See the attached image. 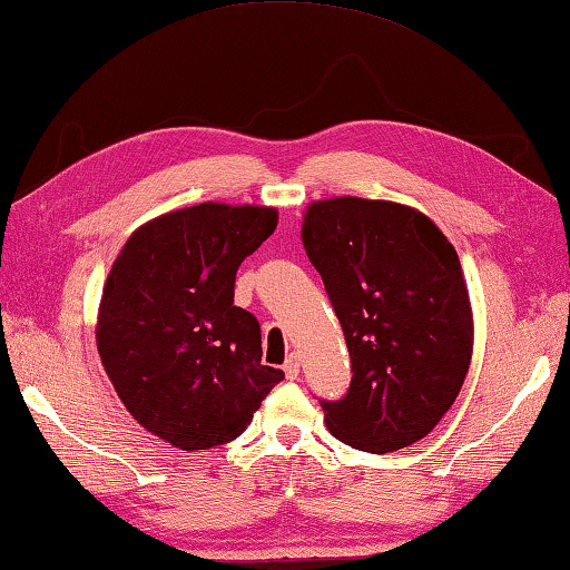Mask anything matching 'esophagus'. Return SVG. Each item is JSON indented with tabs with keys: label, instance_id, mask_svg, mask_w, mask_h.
Returning <instances> with one entry per match:
<instances>
[{
	"label": "esophagus",
	"instance_id": "34e87169",
	"mask_svg": "<svg viewBox=\"0 0 570 570\" xmlns=\"http://www.w3.org/2000/svg\"><path fill=\"white\" fill-rule=\"evenodd\" d=\"M283 371H285L287 381H297V375H299V358H297V356H289V358L285 361V365H283Z\"/></svg>",
	"mask_w": 570,
	"mask_h": 570
}]
</instances>
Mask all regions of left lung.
Here are the masks:
<instances>
[{
  "label": "left lung",
  "mask_w": 570,
  "mask_h": 570,
  "mask_svg": "<svg viewBox=\"0 0 570 570\" xmlns=\"http://www.w3.org/2000/svg\"><path fill=\"white\" fill-rule=\"evenodd\" d=\"M302 244L353 368L348 395L322 404L326 429L368 453L424 439L456 402L473 358L456 248L420 209L348 195L307 205Z\"/></svg>",
  "instance_id": "obj_1"
}]
</instances>
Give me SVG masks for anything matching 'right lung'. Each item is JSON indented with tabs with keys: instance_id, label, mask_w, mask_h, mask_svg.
<instances>
[{
	"instance_id": "1",
	"label": "right lung",
	"mask_w": 570,
	"mask_h": 570,
	"mask_svg": "<svg viewBox=\"0 0 570 570\" xmlns=\"http://www.w3.org/2000/svg\"><path fill=\"white\" fill-rule=\"evenodd\" d=\"M277 209L202 202L126 238L102 287L97 351L124 407L180 451L234 441L283 371L263 365L261 326L234 307L238 265Z\"/></svg>"
}]
</instances>
